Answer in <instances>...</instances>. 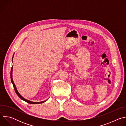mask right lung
Returning a JSON list of instances; mask_svg holds the SVG:
<instances>
[{
	"instance_id": "add662e5",
	"label": "right lung",
	"mask_w": 126,
	"mask_h": 126,
	"mask_svg": "<svg viewBox=\"0 0 126 126\" xmlns=\"http://www.w3.org/2000/svg\"><path fill=\"white\" fill-rule=\"evenodd\" d=\"M13 56H14V55H13V57H12V60H13ZM12 69H13V66H12L11 67V72H10V78H11V82L13 84V87H14V90L16 93V94L18 95V96L21 99H22V100L26 102L27 103H29V104H41V103H43L45 102H46L47 100H45V101H42V102H32V101H29L27 99H25V98H24L23 97H22V96H21V95L19 93V92H18L17 90V88L15 86V85L13 82V79H12Z\"/></svg>"
}]
</instances>
